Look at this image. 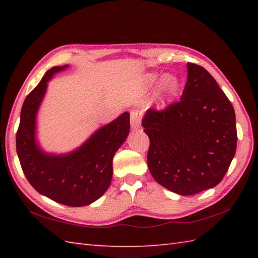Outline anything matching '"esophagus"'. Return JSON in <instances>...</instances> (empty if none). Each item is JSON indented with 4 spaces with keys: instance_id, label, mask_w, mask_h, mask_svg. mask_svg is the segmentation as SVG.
<instances>
[{
    "instance_id": "esophagus-1",
    "label": "esophagus",
    "mask_w": 258,
    "mask_h": 258,
    "mask_svg": "<svg viewBox=\"0 0 258 258\" xmlns=\"http://www.w3.org/2000/svg\"><path fill=\"white\" fill-rule=\"evenodd\" d=\"M142 122V112L139 109H134L131 112V127L134 130H138L141 127Z\"/></svg>"
}]
</instances>
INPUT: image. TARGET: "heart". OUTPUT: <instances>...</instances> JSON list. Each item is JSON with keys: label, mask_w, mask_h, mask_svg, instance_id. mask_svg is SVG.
Returning <instances> with one entry per match:
<instances>
[{"label": "heart", "mask_w": 258, "mask_h": 258, "mask_svg": "<svg viewBox=\"0 0 258 258\" xmlns=\"http://www.w3.org/2000/svg\"><path fill=\"white\" fill-rule=\"evenodd\" d=\"M157 78H158L157 74L152 73V74L149 75L147 81H149V83L153 84L157 81ZM177 89H178V81H177L176 78H175V76L165 75L162 79V81H161V91H162L163 94L172 95L177 91Z\"/></svg>", "instance_id": "b5f03b06"}]
</instances>
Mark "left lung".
<instances>
[{"label":"left lung","instance_id":"1","mask_svg":"<svg viewBox=\"0 0 258 258\" xmlns=\"http://www.w3.org/2000/svg\"><path fill=\"white\" fill-rule=\"evenodd\" d=\"M142 125L150 138L152 176L179 195L212 188L225 176L237 145L235 112L215 79L187 63V82L178 102L149 108Z\"/></svg>","mask_w":258,"mask_h":258}]
</instances>
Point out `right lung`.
<instances>
[{
	"label": "right lung",
	"instance_id": "1",
	"mask_svg": "<svg viewBox=\"0 0 258 258\" xmlns=\"http://www.w3.org/2000/svg\"><path fill=\"white\" fill-rule=\"evenodd\" d=\"M69 65L48 70L26 96L16 133V152L22 169L38 193L63 205L92 204L107 190L113 175V157L130 133V113L124 112L93 133L85 143L67 154L46 153L36 140V115L47 82Z\"/></svg>",
	"mask_w": 258,
	"mask_h": 258
}]
</instances>
